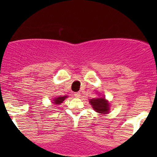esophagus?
I'll return each instance as SVG.
<instances>
[{
	"instance_id": "1",
	"label": "esophagus",
	"mask_w": 157,
	"mask_h": 157,
	"mask_svg": "<svg viewBox=\"0 0 157 157\" xmlns=\"http://www.w3.org/2000/svg\"><path fill=\"white\" fill-rule=\"evenodd\" d=\"M74 96L76 98H79L81 96V94L79 92H76V93H74Z\"/></svg>"
}]
</instances>
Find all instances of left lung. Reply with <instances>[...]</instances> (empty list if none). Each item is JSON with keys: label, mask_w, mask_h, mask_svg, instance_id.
<instances>
[{"label": "left lung", "mask_w": 157, "mask_h": 157, "mask_svg": "<svg viewBox=\"0 0 157 157\" xmlns=\"http://www.w3.org/2000/svg\"><path fill=\"white\" fill-rule=\"evenodd\" d=\"M89 103L92 106V108L96 112L101 113V114H106L110 110V105L105 98H91L90 99Z\"/></svg>", "instance_id": "1"}]
</instances>
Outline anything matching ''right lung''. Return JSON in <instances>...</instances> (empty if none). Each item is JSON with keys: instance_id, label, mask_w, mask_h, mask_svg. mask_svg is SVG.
<instances>
[{"instance_id": "right-lung-1", "label": "right lung", "mask_w": 157, "mask_h": 157, "mask_svg": "<svg viewBox=\"0 0 157 157\" xmlns=\"http://www.w3.org/2000/svg\"><path fill=\"white\" fill-rule=\"evenodd\" d=\"M68 97V96H59V97H56L53 98V104L55 105H59L61 104L66 98Z\"/></svg>"}]
</instances>
